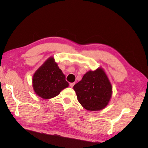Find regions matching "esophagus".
<instances>
[{"instance_id": "obj_1", "label": "esophagus", "mask_w": 148, "mask_h": 148, "mask_svg": "<svg viewBox=\"0 0 148 148\" xmlns=\"http://www.w3.org/2000/svg\"><path fill=\"white\" fill-rule=\"evenodd\" d=\"M74 84H75V83H71L70 84V86L71 88H73V86H74Z\"/></svg>"}]
</instances>
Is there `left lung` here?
<instances>
[{
	"mask_svg": "<svg viewBox=\"0 0 148 148\" xmlns=\"http://www.w3.org/2000/svg\"><path fill=\"white\" fill-rule=\"evenodd\" d=\"M73 89L80 104L89 111L104 109L112 95V86L101 67L87 71L81 81L74 85Z\"/></svg>",
	"mask_w": 148,
	"mask_h": 148,
	"instance_id": "8db88e82",
	"label": "left lung"
}]
</instances>
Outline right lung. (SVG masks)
Segmentation results:
<instances>
[{"instance_id": "obj_1", "label": "right lung", "mask_w": 148, "mask_h": 148, "mask_svg": "<svg viewBox=\"0 0 148 148\" xmlns=\"http://www.w3.org/2000/svg\"><path fill=\"white\" fill-rule=\"evenodd\" d=\"M32 83L36 95L44 99L58 96L69 85L53 57L48 58L35 71Z\"/></svg>"}]
</instances>
